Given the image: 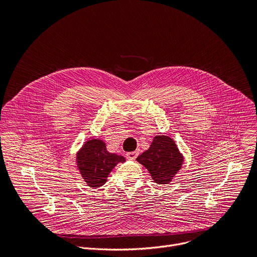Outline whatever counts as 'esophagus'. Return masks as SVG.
Here are the masks:
<instances>
[{
  "mask_svg": "<svg viewBox=\"0 0 257 257\" xmlns=\"http://www.w3.org/2000/svg\"><path fill=\"white\" fill-rule=\"evenodd\" d=\"M138 155H139V151H135V152H132V153H127L126 157H127L128 160H135Z\"/></svg>",
  "mask_w": 257,
  "mask_h": 257,
  "instance_id": "obj_1",
  "label": "esophagus"
}]
</instances>
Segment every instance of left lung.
Listing matches in <instances>:
<instances>
[{"mask_svg":"<svg viewBox=\"0 0 257 257\" xmlns=\"http://www.w3.org/2000/svg\"><path fill=\"white\" fill-rule=\"evenodd\" d=\"M136 161L148 169L158 184H170L182 168L184 158L171 137L157 135L150 149L141 154Z\"/></svg>","mask_w":257,"mask_h":257,"instance_id":"8db88e82","label":"left lung"}]
</instances>
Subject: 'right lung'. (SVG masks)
Masks as SVG:
<instances>
[{"label": "right lung", "mask_w": 257, "mask_h": 257, "mask_svg": "<svg viewBox=\"0 0 257 257\" xmlns=\"http://www.w3.org/2000/svg\"><path fill=\"white\" fill-rule=\"evenodd\" d=\"M125 161L123 156L108 153L105 143L100 139L87 140L76 155L79 173L91 188L102 186L112 170Z\"/></svg>", "instance_id": "obj_1"}]
</instances>
